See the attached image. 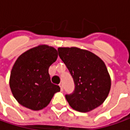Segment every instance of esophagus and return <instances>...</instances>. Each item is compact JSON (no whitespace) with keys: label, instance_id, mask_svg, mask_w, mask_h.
<instances>
[{"label":"esophagus","instance_id":"1","mask_svg":"<svg viewBox=\"0 0 130 130\" xmlns=\"http://www.w3.org/2000/svg\"><path fill=\"white\" fill-rule=\"evenodd\" d=\"M59 86H60V87L61 91H63V84H62V83H60Z\"/></svg>","mask_w":130,"mask_h":130}]
</instances>
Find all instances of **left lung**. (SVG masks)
Returning a JSON list of instances; mask_svg holds the SVG:
<instances>
[{"mask_svg":"<svg viewBox=\"0 0 130 130\" xmlns=\"http://www.w3.org/2000/svg\"><path fill=\"white\" fill-rule=\"evenodd\" d=\"M58 52L75 83L73 93L65 95L69 105L80 112H88L101 105L111 88V78L104 61L78 47H59Z\"/></svg>","mask_w":130,"mask_h":130,"instance_id":"obj_1","label":"left lung"}]
</instances>
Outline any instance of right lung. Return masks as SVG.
<instances>
[{
  "label": "right lung",
  "instance_id": "obj_1",
  "mask_svg": "<svg viewBox=\"0 0 130 130\" xmlns=\"http://www.w3.org/2000/svg\"><path fill=\"white\" fill-rule=\"evenodd\" d=\"M57 56L56 49L41 44L17 58L11 72L9 86L21 105L34 111L42 109L60 91L59 86L52 83L48 72Z\"/></svg>",
  "mask_w": 130,
  "mask_h": 130
}]
</instances>
